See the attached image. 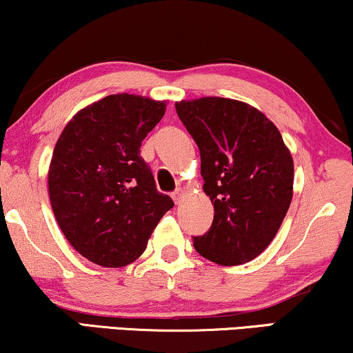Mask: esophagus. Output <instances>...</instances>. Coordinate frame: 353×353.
Here are the masks:
<instances>
[{"label":"esophagus","instance_id":"obj_1","mask_svg":"<svg viewBox=\"0 0 353 353\" xmlns=\"http://www.w3.org/2000/svg\"><path fill=\"white\" fill-rule=\"evenodd\" d=\"M183 196H185V190H183V188H178L176 191L172 192V197H173V201H175V204H180Z\"/></svg>","mask_w":353,"mask_h":353}]
</instances>
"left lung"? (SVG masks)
Instances as JSON below:
<instances>
[{
    "mask_svg": "<svg viewBox=\"0 0 353 353\" xmlns=\"http://www.w3.org/2000/svg\"><path fill=\"white\" fill-rule=\"evenodd\" d=\"M199 148L214 223L194 238L210 262L233 267L268 248L292 201L294 162L281 133L248 103L219 96L175 103Z\"/></svg>",
    "mask_w": 353,
    "mask_h": 353,
    "instance_id": "obj_1",
    "label": "left lung"
}]
</instances>
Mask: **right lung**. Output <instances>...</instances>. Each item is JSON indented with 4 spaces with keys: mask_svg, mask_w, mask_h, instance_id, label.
I'll list each match as a JSON object with an SVG mask.
<instances>
[{
    "mask_svg": "<svg viewBox=\"0 0 353 353\" xmlns=\"http://www.w3.org/2000/svg\"><path fill=\"white\" fill-rule=\"evenodd\" d=\"M165 108L146 96H105L80 109L57 139L48 170L51 207L65 239L90 262L133 263L173 207L139 156Z\"/></svg>",
    "mask_w": 353,
    "mask_h": 353,
    "instance_id": "obj_1",
    "label": "right lung"
}]
</instances>
